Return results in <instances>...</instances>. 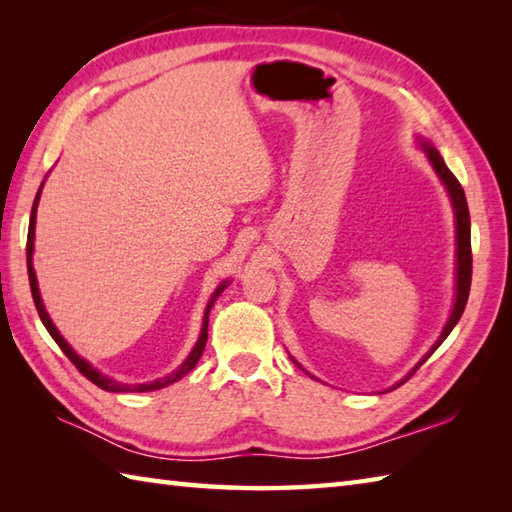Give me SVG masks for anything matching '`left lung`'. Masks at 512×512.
Listing matches in <instances>:
<instances>
[{"label": "left lung", "instance_id": "left-lung-1", "mask_svg": "<svg viewBox=\"0 0 512 512\" xmlns=\"http://www.w3.org/2000/svg\"><path fill=\"white\" fill-rule=\"evenodd\" d=\"M418 147L424 151V156H427L429 165L433 167V171H436V176L440 178V182L444 184V189H447L449 193V200H451V206H453V213H455V297H453V308H451V314L447 323H444V328L438 336V341L431 345V350L424 354L420 361L413 365L411 372L400 380V383H396L394 387L402 385L405 380L416 372V369L427 361V358L438 350V347L442 345V341L447 339V336L451 334V330L458 325L462 312L466 308V301H469V290H471V270H473V259H471V217H469V204H466V195H464V189L462 184L458 182V178L453 176V173L449 171V167L444 165V160L440 156V151L433 147L429 140H424L422 136L416 138ZM292 358V356H290ZM295 361V358H292ZM297 363V361H295ZM299 365V363H297ZM301 367V365H299ZM303 369V367H301ZM306 372V369H303ZM310 376V374H308ZM314 378V376H312Z\"/></svg>", "mask_w": 512, "mask_h": 512}]
</instances>
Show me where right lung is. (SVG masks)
Here are the masks:
<instances>
[{
  "mask_svg": "<svg viewBox=\"0 0 512 512\" xmlns=\"http://www.w3.org/2000/svg\"><path fill=\"white\" fill-rule=\"evenodd\" d=\"M43 182H46V180H43ZM43 182H41V187H39V191H37V195H35V202H32V211H30V224H28V246H26V257H28V279H30V292H32V299H35V308H37V312H39V319H41V323L46 325V330L50 332L52 339L57 341V345L61 347L63 354L70 358V361L76 365V369H79V372H81L85 378L92 380V383H94L96 387H101V389H105V391H112V394H123V391H154V389H162V387H167V385H171V383H178V380H180V378H184V376H187V374L191 372V369L195 367V363L200 361V356H202V352H204V345H206V339H209V312H211V308H213V303L217 301V297L222 295V290H224L226 286H231V279L222 281V284L215 288V292H213V295H211L209 303H206V308H204V317H202V330H200L198 341H195V345H193V350L189 352V356L184 358V361H182V363H180L176 369H173L171 374L162 376V378H156V380H149V383H136V385L121 383V380H116V378L105 376V374H103V372H99V369H96L92 363H88V361H85L83 356H79V354H76V352L72 350V345L63 339L61 332L57 330V325L52 323V319H50V314H48L46 306H43V299H41V292H39V284H37V275H35V266H32V253H35V224H37V206H39V198H41Z\"/></svg>",
  "mask_w": 512,
  "mask_h": 512,
  "instance_id": "right-lung-1",
  "label": "right lung"
}]
</instances>
